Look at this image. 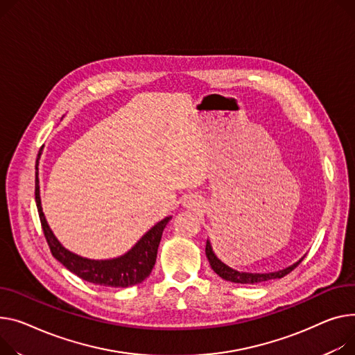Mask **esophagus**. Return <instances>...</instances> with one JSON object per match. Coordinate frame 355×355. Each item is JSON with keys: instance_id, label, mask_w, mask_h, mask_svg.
<instances>
[{"instance_id": "34e87169", "label": "esophagus", "mask_w": 355, "mask_h": 355, "mask_svg": "<svg viewBox=\"0 0 355 355\" xmlns=\"http://www.w3.org/2000/svg\"><path fill=\"white\" fill-rule=\"evenodd\" d=\"M184 205L187 208H190V209H196L197 207H200V202H198V200L196 197H187L184 200Z\"/></svg>"}]
</instances>
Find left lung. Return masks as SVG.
Segmentation results:
<instances>
[{
  "label": "left lung",
  "mask_w": 355,
  "mask_h": 355,
  "mask_svg": "<svg viewBox=\"0 0 355 355\" xmlns=\"http://www.w3.org/2000/svg\"><path fill=\"white\" fill-rule=\"evenodd\" d=\"M205 254L209 261L211 268L214 270L216 274H218L225 281H231V282H237V284H258V282H264V281H270V279H275V278H282L286 277L287 274H290L301 261H297L295 264L277 271V272H268V274H252V272H240L237 270H232L228 266H225L221 259L217 258V255L212 251V247L209 244V241L207 240V245H205Z\"/></svg>",
  "instance_id": "obj_1"
}]
</instances>
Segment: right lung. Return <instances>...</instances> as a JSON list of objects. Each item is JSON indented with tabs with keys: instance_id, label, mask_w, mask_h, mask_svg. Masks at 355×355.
I'll use <instances>...</instances> for the list:
<instances>
[{
	"instance_id": "add662e5",
	"label": "right lung",
	"mask_w": 355,
	"mask_h": 355,
	"mask_svg": "<svg viewBox=\"0 0 355 355\" xmlns=\"http://www.w3.org/2000/svg\"><path fill=\"white\" fill-rule=\"evenodd\" d=\"M41 155V150L37 157L35 164V202L38 208V216L41 221V227L45 235V240L55 257V259L73 274L83 278L84 281L92 282L96 286L114 287V288H127L143 282L153 271L157 251L161 241V235L168 224L171 217H165L159 223H157L148 232H146L141 240L124 255L112 258V259H88L80 257L74 252L64 248L60 241L55 239L51 228L46 223L40 198V181H38V159Z\"/></svg>"
}]
</instances>
